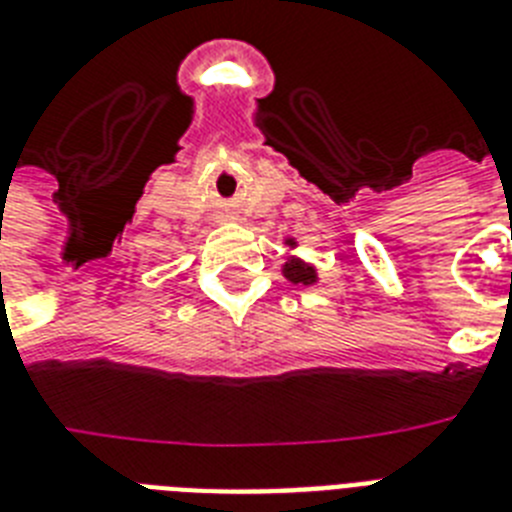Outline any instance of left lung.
I'll return each instance as SVG.
<instances>
[{"label":"left lung","instance_id":"obj_1","mask_svg":"<svg viewBox=\"0 0 512 512\" xmlns=\"http://www.w3.org/2000/svg\"><path fill=\"white\" fill-rule=\"evenodd\" d=\"M286 278L294 283H312L315 281V268H309V265H304L302 260H289L286 263Z\"/></svg>","mask_w":512,"mask_h":512}]
</instances>
